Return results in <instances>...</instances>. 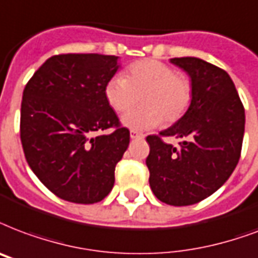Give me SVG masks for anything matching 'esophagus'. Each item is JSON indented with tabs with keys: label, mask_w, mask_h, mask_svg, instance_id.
Returning a JSON list of instances; mask_svg holds the SVG:
<instances>
[{
	"label": "esophagus",
	"mask_w": 258,
	"mask_h": 258,
	"mask_svg": "<svg viewBox=\"0 0 258 258\" xmlns=\"http://www.w3.org/2000/svg\"><path fill=\"white\" fill-rule=\"evenodd\" d=\"M130 137H131V139H142L143 134L138 133V131H131V133H130Z\"/></svg>",
	"instance_id": "34e87169"
}]
</instances>
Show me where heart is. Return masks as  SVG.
I'll use <instances>...</instances> for the list:
<instances>
[{
    "label": "heart",
    "instance_id": "obj_1",
    "mask_svg": "<svg viewBox=\"0 0 258 258\" xmlns=\"http://www.w3.org/2000/svg\"><path fill=\"white\" fill-rule=\"evenodd\" d=\"M107 103L116 112H125L141 97V107L127 112L121 124L131 130H150L181 119L192 101V85L184 74L169 64L143 59L130 64L124 77H111L104 88Z\"/></svg>",
    "mask_w": 258,
    "mask_h": 258
}]
</instances>
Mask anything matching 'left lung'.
<instances>
[{
    "label": "left lung",
    "mask_w": 258,
    "mask_h": 258,
    "mask_svg": "<svg viewBox=\"0 0 258 258\" xmlns=\"http://www.w3.org/2000/svg\"><path fill=\"white\" fill-rule=\"evenodd\" d=\"M170 62L189 76L192 101L181 119L160 135L186 141L177 149L158 135H149L146 165L157 199L170 206H190L219 189L238 164L245 109L225 70L195 56Z\"/></svg>",
    "instance_id": "1"
}]
</instances>
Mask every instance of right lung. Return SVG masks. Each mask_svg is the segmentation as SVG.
Returning a JSON list of instances; mask_svg holds the SVG:
<instances>
[{
  "label": "right lung",
  "instance_id": "1",
  "mask_svg": "<svg viewBox=\"0 0 258 258\" xmlns=\"http://www.w3.org/2000/svg\"><path fill=\"white\" fill-rule=\"evenodd\" d=\"M119 56L54 55L25 85L20 137L29 168L58 198L93 204L115 184L116 164L127 150L130 131L104 96ZM109 126L108 136L92 137Z\"/></svg>",
  "mask_w": 258,
  "mask_h": 258
}]
</instances>
